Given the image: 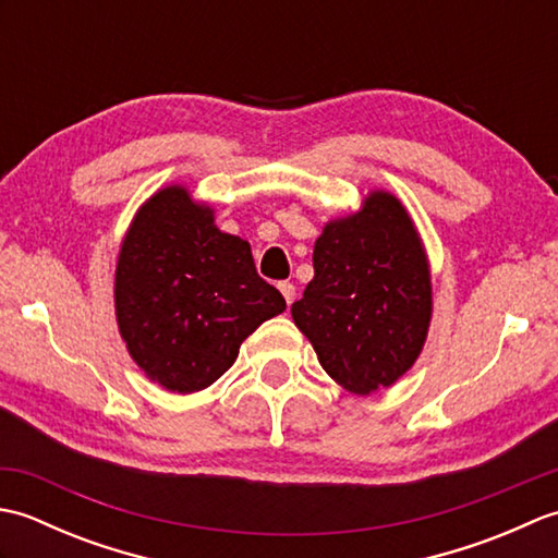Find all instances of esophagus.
Wrapping results in <instances>:
<instances>
[{
    "label": "esophagus",
    "mask_w": 558,
    "mask_h": 558,
    "mask_svg": "<svg viewBox=\"0 0 558 558\" xmlns=\"http://www.w3.org/2000/svg\"><path fill=\"white\" fill-rule=\"evenodd\" d=\"M278 290L282 292V298H286V302H288V304H292V302H294V286H292V282H280Z\"/></svg>",
    "instance_id": "1"
}]
</instances>
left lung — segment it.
I'll use <instances>...</instances> for the list:
<instances>
[{
	"mask_svg": "<svg viewBox=\"0 0 558 558\" xmlns=\"http://www.w3.org/2000/svg\"><path fill=\"white\" fill-rule=\"evenodd\" d=\"M290 312L326 374L350 393H374L410 369L432 322V278L393 194L372 192L357 213L326 225L314 280Z\"/></svg>",
	"mask_w": 558,
	"mask_h": 558,
	"instance_id": "8db88e82",
	"label": "left lung"
}]
</instances>
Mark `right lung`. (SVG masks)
I'll use <instances>...</instances> for the list:
<instances>
[{
	"mask_svg": "<svg viewBox=\"0 0 558 558\" xmlns=\"http://www.w3.org/2000/svg\"><path fill=\"white\" fill-rule=\"evenodd\" d=\"M114 310L132 360L172 393H196L230 369L242 340L286 312L252 246L220 232L213 208L165 186L138 208L114 272Z\"/></svg>",
	"mask_w": 558,
	"mask_h": 558,
	"instance_id": "obj_1",
	"label": "right lung"
}]
</instances>
